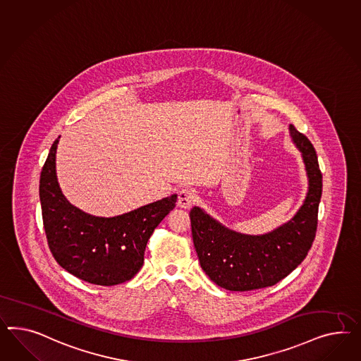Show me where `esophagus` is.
I'll use <instances>...</instances> for the list:
<instances>
[{
    "label": "esophagus",
    "instance_id": "obj_1",
    "mask_svg": "<svg viewBox=\"0 0 361 361\" xmlns=\"http://www.w3.org/2000/svg\"><path fill=\"white\" fill-rule=\"evenodd\" d=\"M195 190L186 188L178 192V198H177V205L183 209H189L190 206L195 204Z\"/></svg>",
    "mask_w": 361,
    "mask_h": 361
}]
</instances>
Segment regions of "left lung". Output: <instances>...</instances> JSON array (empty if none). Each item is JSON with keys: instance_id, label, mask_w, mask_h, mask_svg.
<instances>
[{"instance_id": "8db88e82", "label": "left lung", "mask_w": 361, "mask_h": 361, "mask_svg": "<svg viewBox=\"0 0 361 361\" xmlns=\"http://www.w3.org/2000/svg\"><path fill=\"white\" fill-rule=\"evenodd\" d=\"M290 135L302 152L309 192L290 222L269 234L252 236L231 231L200 207L189 213L192 236L201 268L218 286L247 292L272 286L302 263L318 226L322 173L317 152L306 135L290 125Z\"/></svg>"}]
</instances>
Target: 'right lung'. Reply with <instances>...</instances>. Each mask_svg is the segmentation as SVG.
<instances>
[{
    "instance_id": "1",
    "label": "right lung",
    "mask_w": 361,
    "mask_h": 361,
    "mask_svg": "<svg viewBox=\"0 0 361 361\" xmlns=\"http://www.w3.org/2000/svg\"><path fill=\"white\" fill-rule=\"evenodd\" d=\"M59 137L40 172L42 216L49 251L60 267L80 280L102 286L126 283L142 268L147 242L175 209L177 195L111 218L87 214L71 205L59 188Z\"/></svg>"
}]
</instances>
